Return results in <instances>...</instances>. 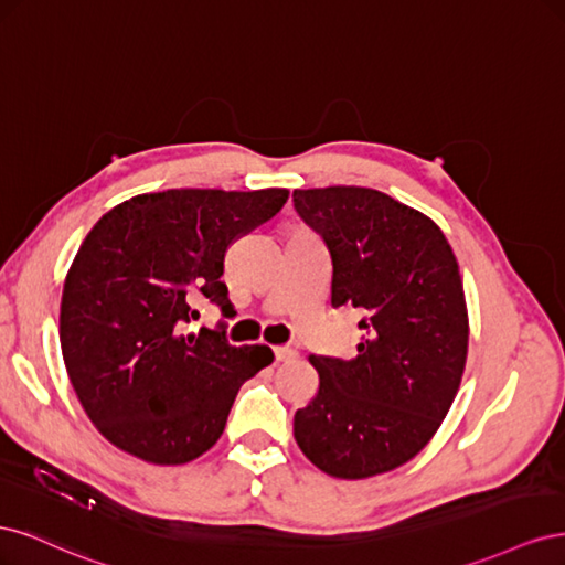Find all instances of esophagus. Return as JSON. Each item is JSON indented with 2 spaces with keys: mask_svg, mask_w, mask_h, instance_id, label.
Returning a JSON list of instances; mask_svg holds the SVG:
<instances>
[{
  "mask_svg": "<svg viewBox=\"0 0 565 565\" xmlns=\"http://www.w3.org/2000/svg\"><path fill=\"white\" fill-rule=\"evenodd\" d=\"M273 353H276V361L278 363L295 361V358H297V351L292 347H276V349H273Z\"/></svg>",
  "mask_w": 565,
  "mask_h": 565,
  "instance_id": "esophagus-1",
  "label": "esophagus"
}]
</instances>
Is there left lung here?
<instances>
[{
    "label": "left lung",
    "mask_w": 565,
    "mask_h": 565,
    "mask_svg": "<svg viewBox=\"0 0 565 565\" xmlns=\"http://www.w3.org/2000/svg\"><path fill=\"white\" fill-rule=\"evenodd\" d=\"M292 200L330 252L332 306L363 311L355 358H309L320 388L297 409V446L337 478L391 471L431 440L465 372L457 259L429 216L372 188H311Z\"/></svg>",
    "instance_id": "left-lung-1"
}]
</instances>
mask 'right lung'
<instances>
[{
	"label": "right lung",
	"instance_id": "add662e5",
	"mask_svg": "<svg viewBox=\"0 0 565 565\" xmlns=\"http://www.w3.org/2000/svg\"><path fill=\"white\" fill-rule=\"evenodd\" d=\"M287 195H136L84 237L63 285L61 351L84 413L113 446L152 465H185L224 434L237 391L273 351L233 347L226 322L179 332L200 299L235 316L221 282L226 249L276 216Z\"/></svg>",
	"mask_w": 565,
	"mask_h": 565
}]
</instances>
